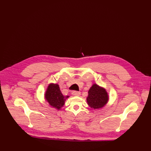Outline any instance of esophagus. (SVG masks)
Listing matches in <instances>:
<instances>
[{
	"label": "esophagus",
	"mask_w": 151,
	"mask_h": 151,
	"mask_svg": "<svg viewBox=\"0 0 151 151\" xmlns=\"http://www.w3.org/2000/svg\"><path fill=\"white\" fill-rule=\"evenodd\" d=\"M81 92H78V91H73L72 92V95L74 96H79L80 95Z\"/></svg>",
	"instance_id": "esophagus-1"
}]
</instances>
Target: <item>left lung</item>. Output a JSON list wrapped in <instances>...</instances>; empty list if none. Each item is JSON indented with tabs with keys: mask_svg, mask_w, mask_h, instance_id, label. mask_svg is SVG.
<instances>
[{
	"mask_svg": "<svg viewBox=\"0 0 151 151\" xmlns=\"http://www.w3.org/2000/svg\"><path fill=\"white\" fill-rule=\"evenodd\" d=\"M109 97L106 90L94 84L88 92L87 102L89 106L93 109H99L104 107L108 101Z\"/></svg>",
	"mask_w": 151,
	"mask_h": 151,
	"instance_id": "1",
	"label": "left lung"
}]
</instances>
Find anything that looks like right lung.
I'll return each instance as SVG.
<instances>
[{
  "label": "right lung",
  "mask_w": 151,
  "mask_h": 151,
  "mask_svg": "<svg viewBox=\"0 0 151 151\" xmlns=\"http://www.w3.org/2000/svg\"><path fill=\"white\" fill-rule=\"evenodd\" d=\"M45 99L49 103V104L58 109V110L63 106L65 101L69 96H63L58 84H50L46 89L45 94Z\"/></svg>",
  "instance_id": "1"
}]
</instances>
